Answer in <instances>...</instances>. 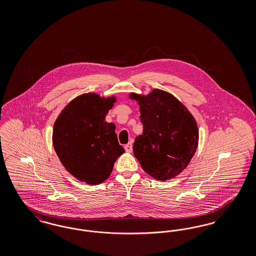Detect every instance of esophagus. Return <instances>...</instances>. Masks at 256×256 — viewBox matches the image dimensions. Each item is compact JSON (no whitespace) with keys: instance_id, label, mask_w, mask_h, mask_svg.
<instances>
[{"instance_id":"obj_1","label":"esophagus","mask_w":256,"mask_h":256,"mask_svg":"<svg viewBox=\"0 0 256 256\" xmlns=\"http://www.w3.org/2000/svg\"><path fill=\"white\" fill-rule=\"evenodd\" d=\"M124 150H126V152H132V144L130 142L128 144H126V146H124Z\"/></svg>"}]
</instances>
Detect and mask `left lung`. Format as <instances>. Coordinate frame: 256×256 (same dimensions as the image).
<instances>
[{"label":"left lung","instance_id":"1","mask_svg":"<svg viewBox=\"0 0 256 256\" xmlns=\"http://www.w3.org/2000/svg\"><path fill=\"white\" fill-rule=\"evenodd\" d=\"M138 100L143 134L135 138L134 156L143 170L158 180L180 174L189 164L198 142L192 114L172 94L154 89L148 96L132 94Z\"/></svg>","mask_w":256,"mask_h":256}]
</instances>
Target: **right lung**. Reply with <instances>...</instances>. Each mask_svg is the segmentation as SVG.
Returning a JSON list of instances; mask_svg holds the SVG:
<instances>
[{
    "mask_svg": "<svg viewBox=\"0 0 256 256\" xmlns=\"http://www.w3.org/2000/svg\"><path fill=\"white\" fill-rule=\"evenodd\" d=\"M115 100V97L84 94L62 110L54 124L52 144L62 165L88 184L104 182L115 161L124 152L115 134V124L106 122Z\"/></svg>",
    "mask_w": 256,
    "mask_h": 256,
    "instance_id": "right-lung-1",
    "label": "right lung"
}]
</instances>
